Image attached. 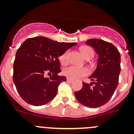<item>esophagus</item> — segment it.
<instances>
[{"mask_svg": "<svg viewBox=\"0 0 134 134\" xmlns=\"http://www.w3.org/2000/svg\"><path fill=\"white\" fill-rule=\"evenodd\" d=\"M67 81L70 82H72L74 81V80L72 79H70V78H67Z\"/></svg>", "mask_w": 134, "mask_h": 134, "instance_id": "obj_1", "label": "esophagus"}]
</instances>
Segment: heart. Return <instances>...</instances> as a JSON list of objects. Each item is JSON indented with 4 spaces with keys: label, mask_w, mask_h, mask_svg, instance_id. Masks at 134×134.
Returning <instances> with one entry per match:
<instances>
[{
    "label": "heart",
    "mask_w": 134,
    "mask_h": 134,
    "mask_svg": "<svg viewBox=\"0 0 134 134\" xmlns=\"http://www.w3.org/2000/svg\"><path fill=\"white\" fill-rule=\"evenodd\" d=\"M80 52L85 58L86 57L91 56V55L93 56V54H94L93 49L86 46H84L80 48ZM66 55H67V52H65L62 55H60L59 58L60 62L62 64H65L66 63ZM88 73H89V70L88 68L85 67H79L76 66H70L63 70L64 75L72 79H76L80 77L85 76L88 75Z\"/></svg>",
    "instance_id": "b5f03b06"
}]
</instances>
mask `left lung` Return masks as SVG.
<instances>
[{
    "mask_svg": "<svg viewBox=\"0 0 134 134\" xmlns=\"http://www.w3.org/2000/svg\"><path fill=\"white\" fill-rule=\"evenodd\" d=\"M86 44L93 47L99 55L97 66L89 76L93 82H82V88L74 94L82 105L97 108L108 102L118 86L121 71L120 53L112 43L99 39H90Z\"/></svg>",
    "mask_w": 134,
    "mask_h": 134,
    "instance_id": "left-lung-1",
    "label": "left lung"
}]
</instances>
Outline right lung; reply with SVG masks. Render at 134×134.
<instances>
[{
    "label": "right lung",
    "instance_id": "right-lung-1",
    "mask_svg": "<svg viewBox=\"0 0 134 134\" xmlns=\"http://www.w3.org/2000/svg\"><path fill=\"white\" fill-rule=\"evenodd\" d=\"M76 43L54 41L45 37L26 40L17 49L13 65V82L27 103L41 106L55 97L58 87L66 77L61 72L58 57ZM50 75L49 78L46 77Z\"/></svg>",
    "mask_w": 134,
    "mask_h": 134
}]
</instances>
